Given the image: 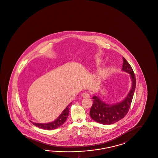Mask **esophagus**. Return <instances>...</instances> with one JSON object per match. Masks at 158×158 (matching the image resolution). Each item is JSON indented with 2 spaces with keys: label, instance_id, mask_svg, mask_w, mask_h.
Here are the masks:
<instances>
[{
  "label": "esophagus",
  "instance_id": "1",
  "mask_svg": "<svg viewBox=\"0 0 158 158\" xmlns=\"http://www.w3.org/2000/svg\"><path fill=\"white\" fill-rule=\"evenodd\" d=\"M82 97L83 98H90V95H89V94H88L87 93H83L82 94Z\"/></svg>",
  "mask_w": 158,
  "mask_h": 158
}]
</instances>
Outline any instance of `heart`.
Wrapping results in <instances>:
<instances>
[{"mask_svg":"<svg viewBox=\"0 0 158 158\" xmlns=\"http://www.w3.org/2000/svg\"><path fill=\"white\" fill-rule=\"evenodd\" d=\"M104 73H105V72H104V73H101V74H100V76H104Z\"/></svg>","mask_w":158,"mask_h":158,"instance_id":"1","label":"heart"}]
</instances>
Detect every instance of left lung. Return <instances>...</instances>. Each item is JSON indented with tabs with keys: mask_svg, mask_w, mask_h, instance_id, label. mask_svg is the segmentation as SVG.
Wrapping results in <instances>:
<instances>
[{
	"mask_svg": "<svg viewBox=\"0 0 158 158\" xmlns=\"http://www.w3.org/2000/svg\"><path fill=\"white\" fill-rule=\"evenodd\" d=\"M122 71L130 74L132 81V87L123 100L118 103H106L96 96L93 97V103L90 110V115L96 122L104 125L114 124L124 118L129 111L135 90L136 79L134 72L130 64L123 57Z\"/></svg>",
	"mask_w": 158,
	"mask_h": 158,
	"instance_id": "8db88e82",
	"label": "left lung"
}]
</instances>
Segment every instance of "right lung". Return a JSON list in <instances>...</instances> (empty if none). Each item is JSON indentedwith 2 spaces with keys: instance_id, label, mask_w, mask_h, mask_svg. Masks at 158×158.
Returning a JSON list of instances; mask_svg holds the SVG:
<instances>
[{
  "instance_id": "obj_1",
  "label": "right lung",
  "mask_w": 158,
  "mask_h": 158,
  "mask_svg": "<svg viewBox=\"0 0 158 158\" xmlns=\"http://www.w3.org/2000/svg\"><path fill=\"white\" fill-rule=\"evenodd\" d=\"M71 104V103L69 104L65 109H64V110L60 115V116L56 120L53 121L52 122L48 123H34L33 121H31V122L35 126L37 127L40 128L44 129V130H51L56 129L60 126H61L65 122L66 120L68 118L69 113V109H70Z\"/></svg>"
}]
</instances>
